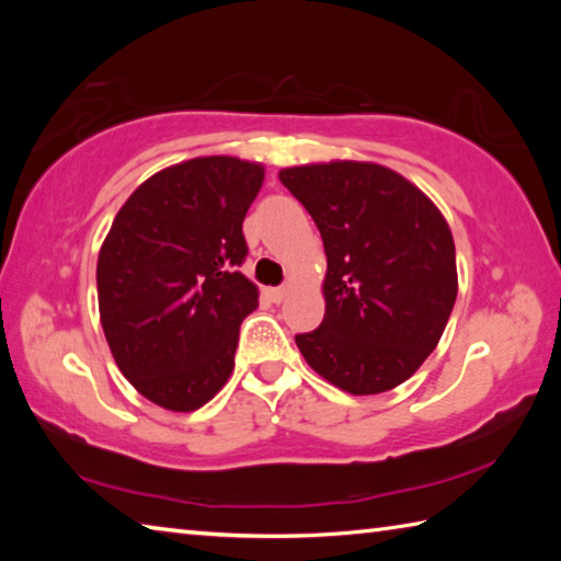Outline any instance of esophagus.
I'll list each match as a JSON object with an SVG mask.
<instances>
[{"label":"esophagus","instance_id":"34e87169","mask_svg":"<svg viewBox=\"0 0 561 561\" xmlns=\"http://www.w3.org/2000/svg\"><path fill=\"white\" fill-rule=\"evenodd\" d=\"M267 294H270L272 301H282V299L289 294V289H287V287H274V289H270Z\"/></svg>","mask_w":561,"mask_h":561}]
</instances>
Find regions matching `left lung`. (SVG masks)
<instances>
[{
    "instance_id": "left-lung-1",
    "label": "left lung",
    "mask_w": 561,
    "mask_h": 561,
    "mask_svg": "<svg viewBox=\"0 0 561 561\" xmlns=\"http://www.w3.org/2000/svg\"><path fill=\"white\" fill-rule=\"evenodd\" d=\"M279 180L327 252L324 321L297 336L301 356L346 393L401 386L438 346L458 297L448 222L423 190L378 163L294 165Z\"/></svg>"
}]
</instances>
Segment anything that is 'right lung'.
I'll use <instances>...</instances> for the list:
<instances>
[{"label": "right lung", "mask_w": 561, "mask_h": 561, "mask_svg": "<svg viewBox=\"0 0 561 561\" xmlns=\"http://www.w3.org/2000/svg\"><path fill=\"white\" fill-rule=\"evenodd\" d=\"M264 168L193 158L140 183L99 252L101 327L121 374L148 401L190 413L227 383L260 291L240 272L242 220Z\"/></svg>", "instance_id": "add662e5"}]
</instances>
